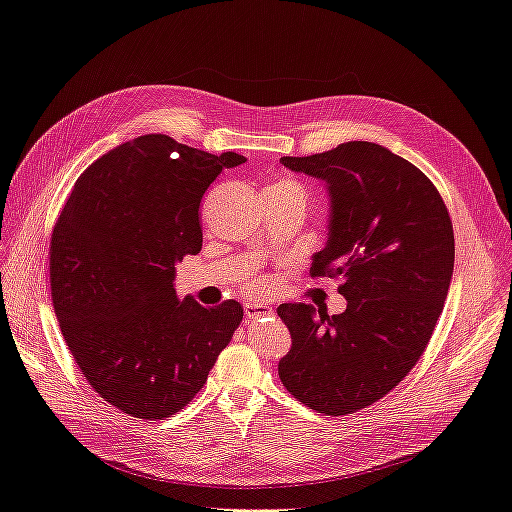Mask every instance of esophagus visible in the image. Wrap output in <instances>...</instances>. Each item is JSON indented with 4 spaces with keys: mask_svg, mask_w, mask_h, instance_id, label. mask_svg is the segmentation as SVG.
<instances>
[{
    "mask_svg": "<svg viewBox=\"0 0 512 512\" xmlns=\"http://www.w3.org/2000/svg\"><path fill=\"white\" fill-rule=\"evenodd\" d=\"M267 314H273V308L267 306V303H247L245 306L247 319H258V316H267Z\"/></svg>",
    "mask_w": 512,
    "mask_h": 512,
    "instance_id": "obj_1",
    "label": "esophagus"
}]
</instances>
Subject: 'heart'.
Listing matches in <instances>:
<instances>
[{
  "instance_id": "heart-1",
  "label": "heart",
  "mask_w": 512,
  "mask_h": 512,
  "mask_svg": "<svg viewBox=\"0 0 512 512\" xmlns=\"http://www.w3.org/2000/svg\"><path fill=\"white\" fill-rule=\"evenodd\" d=\"M275 187H290V189H297L299 193H301V189H299V185L297 183H293V181H282V183H278Z\"/></svg>"
}]
</instances>
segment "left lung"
<instances>
[{
	"mask_svg": "<svg viewBox=\"0 0 512 512\" xmlns=\"http://www.w3.org/2000/svg\"><path fill=\"white\" fill-rule=\"evenodd\" d=\"M282 163L325 185L327 243L310 273L342 278L347 310L282 303L293 347L278 372L303 405L344 416L388 394L426 349L452 280V222L416 165L375 142Z\"/></svg>",
	"mask_w": 512,
	"mask_h": 512,
	"instance_id": "8db88e82",
	"label": "left lung"
}]
</instances>
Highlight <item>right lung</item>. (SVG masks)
Masks as SVG:
<instances>
[{"label": "right lung", "instance_id": "1", "mask_svg": "<svg viewBox=\"0 0 512 512\" xmlns=\"http://www.w3.org/2000/svg\"><path fill=\"white\" fill-rule=\"evenodd\" d=\"M243 155L161 133L135 137L77 178L51 234V297L92 388L133 418L161 420L200 392L243 321L239 301L176 295V265L202 250L200 200Z\"/></svg>", "mask_w": 512, "mask_h": 512}]
</instances>
